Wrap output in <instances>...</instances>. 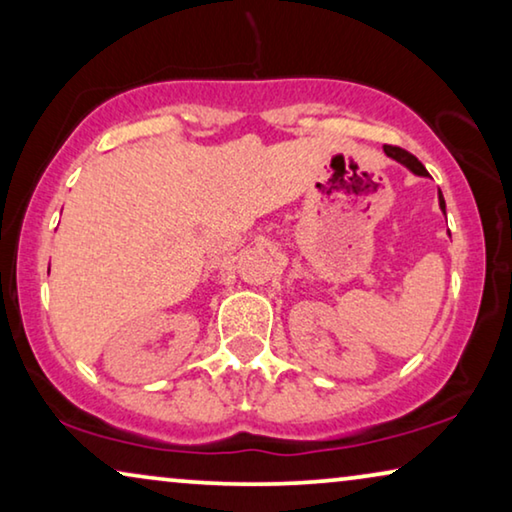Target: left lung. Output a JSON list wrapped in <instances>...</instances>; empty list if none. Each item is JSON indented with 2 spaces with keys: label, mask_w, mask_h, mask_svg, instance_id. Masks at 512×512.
<instances>
[{
  "label": "left lung",
  "mask_w": 512,
  "mask_h": 512,
  "mask_svg": "<svg viewBox=\"0 0 512 512\" xmlns=\"http://www.w3.org/2000/svg\"><path fill=\"white\" fill-rule=\"evenodd\" d=\"M384 153H387L389 158L398 160V163H403L405 167H408V170L419 174V177H429V172H426V167H424L422 163H419V160H417L415 156H412V153L401 149V146H391V144H387V146H384ZM438 200H440V209H443V212H445V198H443V193H440V191H438Z\"/></svg>",
  "instance_id": "obj_1"
}]
</instances>
